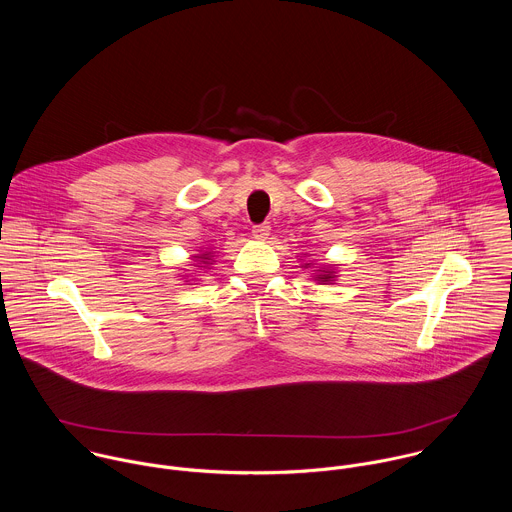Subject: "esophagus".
Masks as SVG:
<instances>
[{"mask_svg": "<svg viewBox=\"0 0 512 512\" xmlns=\"http://www.w3.org/2000/svg\"><path fill=\"white\" fill-rule=\"evenodd\" d=\"M270 230H272V226H270L268 222H264V224H256V226L252 228V236H254L256 240H266V238L270 236Z\"/></svg>", "mask_w": 512, "mask_h": 512, "instance_id": "esophagus-1", "label": "esophagus"}]
</instances>
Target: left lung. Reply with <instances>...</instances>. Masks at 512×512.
Here are the masks:
<instances>
[{
  "instance_id": "obj_1",
  "label": "left lung",
  "mask_w": 512,
  "mask_h": 512,
  "mask_svg": "<svg viewBox=\"0 0 512 512\" xmlns=\"http://www.w3.org/2000/svg\"><path fill=\"white\" fill-rule=\"evenodd\" d=\"M319 280H321V282H331V280H333V272H325V270H323V274L319 276Z\"/></svg>"
}]
</instances>
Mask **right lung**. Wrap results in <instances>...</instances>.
I'll return each instance as SVG.
<instances>
[{
	"mask_svg": "<svg viewBox=\"0 0 512 512\" xmlns=\"http://www.w3.org/2000/svg\"><path fill=\"white\" fill-rule=\"evenodd\" d=\"M195 258H201L203 262H209V260H211V256H209V254H203V256H195Z\"/></svg>",
	"mask_w": 512,
	"mask_h": 512,
	"instance_id": "obj_1",
	"label": "right lung"
}]
</instances>
